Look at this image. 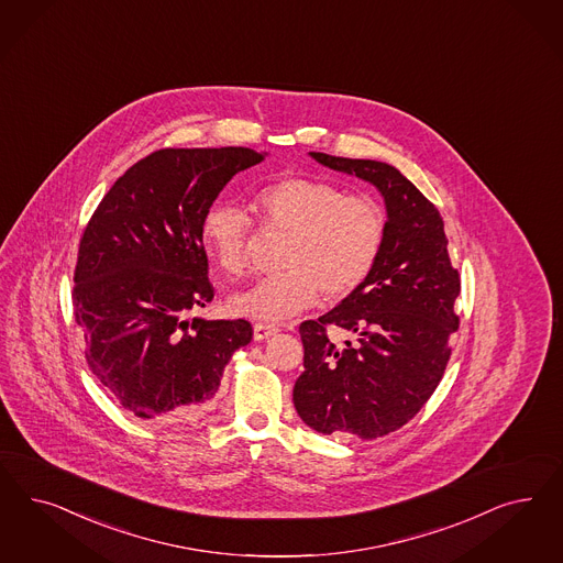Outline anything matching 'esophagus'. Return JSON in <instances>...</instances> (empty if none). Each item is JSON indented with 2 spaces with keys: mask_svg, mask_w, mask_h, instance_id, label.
<instances>
[{
  "mask_svg": "<svg viewBox=\"0 0 563 563\" xmlns=\"http://www.w3.org/2000/svg\"><path fill=\"white\" fill-rule=\"evenodd\" d=\"M254 340L256 342H263V340H267V338H272L273 333H277L279 329L275 325H269V323H254Z\"/></svg>",
  "mask_w": 563,
  "mask_h": 563,
  "instance_id": "esophagus-1",
  "label": "esophagus"
}]
</instances>
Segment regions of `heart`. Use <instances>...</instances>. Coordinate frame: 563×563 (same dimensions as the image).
I'll return each mask as SVG.
<instances>
[{
  "mask_svg": "<svg viewBox=\"0 0 563 563\" xmlns=\"http://www.w3.org/2000/svg\"><path fill=\"white\" fill-rule=\"evenodd\" d=\"M261 225L288 232L279 265L284 272L230 296L228 307L254 321H282L310 307L319 294L340 300L358 290L375 269L387 232L382 205L342 186L309 176H286L254 195ZM253 225L232 202L207 209L200 240L207 258L225 277L249 265Z\"/></svg>",
  "mask_w": 563,
  "mask_h": 563,
  "instance_id": "b5f03b06",
  "label": "heart"
}]
</instances>
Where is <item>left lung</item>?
I'll use <instances>...</instances> for the list:
<instances>
[{"label":"left lung","instance_id":"1","mask_svg":"<svg viewBox=\"0 0 563 563\" xmlns=\"http://www.w3.org/2000/svg\"><path fill=\"white\" fill-rule=\"evenodd\" d=\"M310 157L371 181L385 200L387 232L363 286L300 325L305 371L294 385V406L317 433L377 439L417 417L441 382L460 325V275L435 205L394 165L325 153ZM329 325L349 340L329 336Z\"/></svg>","mask_w":563,"mask_h":563}]
</instances>
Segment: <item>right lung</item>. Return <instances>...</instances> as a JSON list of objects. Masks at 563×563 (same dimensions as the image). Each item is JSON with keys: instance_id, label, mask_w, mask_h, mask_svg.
Segmentation results:
<instances>
[{"instance_id": "add662e5", "label": "right lung", "mask_w": 563, "mask_h": 563, "mask_svg": "<svg viewBox=\"0 0 563 563\" xmlns=\"http://www.w3.org/2000/svg\"><path fill=\"white\" fill-rule=\"evenodd\" d=\"M267 153L162 148L109 188L80 238L74 319L92 375L128 412L188 422L253 340L244 319H188L213 300L200 223L223 186Z\"/></svg>"}]
</instances>
